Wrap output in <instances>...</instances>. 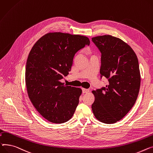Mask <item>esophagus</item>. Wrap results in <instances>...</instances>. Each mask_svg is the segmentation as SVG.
I'll use <instances>...</instances> for the list:
<instances>
[{
  "instance_id": "obj_1",
  "label": "esophagus",
  "mask_w": 153,
  "mask_h": 153,
  "mask_svg": "<svg viewBox=\"0 0 153 153\" xmlns=\"http://www.w3.org/2000/svg\"><path fill=\"white\" fill-rule=\"evenodd\" d=\"M82 92H83V93H88L89 92V89H85V88H82Z\"/></svg>"
}]
</instances>
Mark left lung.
<instances>
[{
    "mask_svg": "<svg viewBox=\"0 0 153 153\" xmlns=\"http://www.w3.org/2000/svg\"><path fill=\"white\" fill-rule=\"evenodd\" d=\"M92 41L101 53V78H107L109 84L93 91L95 100L91 108L98 120L114 123L136 102L141 83L138 60L129 45L119 38L104 35Z\"/></svg>",
    "mask_w": 153,
    "mask_h": 153,
    "instance_id": "obj_1",
    "label": "left lung"
}]
</instances>
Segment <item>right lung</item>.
<instances>
[{"mask_svg": "<svg viewBox=\"0 0 153 153\" xmlns=\"http://www.w3.org/2000/svg\"><path fill=\"white\" fill-rule=\"evenodd\" d=\"M89 44L83 36L58 32L45 34L32 48L25 70L27 92L48 121L62 123L72 117L82 91L60 80L71 70L75 53Z\"/></svg>", "mask_w": 153, "mask_h": 153, "instance_id": "1", "label": "right lung"}]
</instances>
